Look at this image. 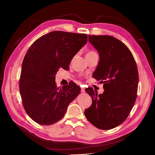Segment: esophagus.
Masks as SVG:
<instances>
[{"mask_svg":"<svg viewBox=\"0 0 155 155\" xmlns=\"http://www.w3.org/2000/svg\"><path fill=\"white\" fill-rule=\"evenodd\" d=\"M81 92H85V88H81Z\"/></svg>","mask_w":155,"mask_h":155,"instance_id":"esophagus-1","label":"esophagus"}]
</instances>
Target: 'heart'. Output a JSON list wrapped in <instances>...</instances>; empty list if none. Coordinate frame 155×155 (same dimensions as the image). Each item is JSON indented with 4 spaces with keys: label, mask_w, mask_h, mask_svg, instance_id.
I'll use <instances>...</instances> for the list:
<instances>
[{
    "label": "heart",
    "mask_w": 155,
    "mask_h": 155,
    "mask_svg": "<svg viewBox=\"0 0 155 155\" xmlns=\"http://www.w3.org/2000/svg\"><path fill=\"white\" fill-rule=\"evenodd\" d=\"M96 54H96V51H92V50L88 51L86 54V57H87V56H91V55H96Z\"/></svg>",
    "instance_id": "heart-1"
}]
</instances>
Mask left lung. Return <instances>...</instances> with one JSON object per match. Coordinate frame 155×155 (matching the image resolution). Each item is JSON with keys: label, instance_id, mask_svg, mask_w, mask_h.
<instances>
[{"label": "left lung", "instance_id": "1", "mask_svg": "<svg viewBox=\"0 0 155 155\" xmlns=\"http://www.w3.org/2000/svg\"><path fill=\"white\" fill-rule=\"evenodd\" d=\"M88 41L99 53L93 75L104 84V92L97 94L92 87L85 89L92 104L84 113L96 127L109 130L122 124L132 109L137 99L138 68L129 49L114 37L89 35Z\"/></svg>", "mask_w": 155, "mask_h": 155}]
</instances>
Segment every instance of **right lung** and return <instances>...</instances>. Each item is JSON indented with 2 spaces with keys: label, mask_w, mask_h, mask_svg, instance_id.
Wrapping results in <instances>:
<instances>
[{
  "label": "right lung",
  "mask_w": 155,
  "mask_h": 155,
  "mask_svg": "<svg viewBox=\"0 0 155 155\" xmlns=\"http://www.w3.org/2000/svg\"><path fill=\"white\" fill-rule=\"evenodd\" d=\"M87 42V35L54 31L37 39L23 59L19 91L27 114L36 123L49 125L62 119L68 105L80 93L72 82L57 87L55 74L69 64Z\"/></svg>",
  "instance_id": "1"
}]
</instances>
